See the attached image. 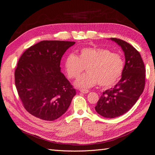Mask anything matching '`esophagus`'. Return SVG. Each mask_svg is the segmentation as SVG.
I'll return each mask as SVG.
<instances>
[{"label": "esophagus", "mask_w": 155, "mask_h": 155, "mask_svg": "<svg viewBox=\"0 0 155 155\" xmlns=\"http://www.w3.org/2000/svg\"><path fill=\"white\" fill-rule=\"evenodd\" d=\"M80 92L81 93H83V94H87L88 92V90H85V89H81Z\"/></svg>", "instance_id": "esophagus-1"}]
</instances>
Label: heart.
I'll list each match as a JSON object with an SVG mask.
<instances>
[{
    "label": "heart",
    "instance_id": "obj_1",
    "mask_svg": "<svg viewBox=\"0 0 155 155\" xmlns=\"http://www.w3.org/2000/svg\"><path fill=\"white\" fill-rule=\"evenodd\" d=\"M65 70L70 78H76L85 68L87 73L79 76L74 85L80 88H89L99 83L101 87L115 85L124 71V62L118 54L107 49L84 48L78 55L70 54L64 62Z\"/></svg>",
    "mask_w": 155,
    "mask_h": 155
}]
</instances>
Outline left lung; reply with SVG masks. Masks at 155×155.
I'll list each match as a JSON object with an SVG mask.
<instances>
[{
    "label": "left lung",
    "mask_w": 155,
    "mask_h": 155,
    "mask_svg": "<svg viewBox=\"0 0 155 155\" xmlns=\"http://www.w3.org/2000/svg\"><path fill=\"white\" fill-rule=\"evenodd\" d=\"M122 49L125 63L121 78L112 88L104 92L95 107L104 118H114L128 112L142 94L145 69L140 53L132 45L116 38H110Z\"/></svg>",
    "instance_id": "obj_1"
}]
</instances>
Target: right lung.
Returning a JSON list of instances; mask_svg holds the SVG:
<instances>
[{
	"label": "right lung",
	"mask_w": 155,
	"mask_h": 155,
	"mask_svg": "<svg viewBox=\"0 0 155 155\" xmlns=\"http://www.w3.org/2000/svg\"><path fill=\"white\" fill-rule=\"evenodd\" d=\"M75 42L43 41L21 55L15 72V86L26 110L53 121L67 110L76 90L61 72L63 54Z\"/></svg>",
	"instance_id": "add662e5"
}]
</instances>
